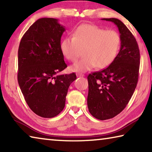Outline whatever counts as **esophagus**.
I'll return each mask as SVG.
<instances>
[{
  "mask_svg": "<svg viewBox=\"0 0 152 152\" xmlns=\"http://www.w3.org/2000/svg\"><path fill=\"white\" fill-rule=\"evenodd\" d=\"M76 76H77V77H84V74H77Z\"/></svg>",
  "mask_w": 152,
  "mask_h": 152,
  "instance_id": "1",
  "label": "esophagus"
}]
</instances>
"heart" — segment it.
Listing matches in <instances>:
<instances>
[{"label": "heart", "instance_id": "1", "mask_svg": "<svg viewBox=\"0 0 152 152\" xmlns=\"http://www.w3.org/2000/svg\"><path fill=\"white\" fill-rule=\"evenodd\" d=\"M121 37L114 30H107L96 25L82 24L76 28L73 37H66L60 42V50L67 60L74 61L84 49L81 60L70 67L76 72H85L97 66L104 68L117 57Z\"/></svg>", "mask_w": 152, "mask_h": 152}]
</instances>
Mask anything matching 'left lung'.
I'll use <instances>...</instances> for the list:
<instances>
[{
    "mask_svg": "<svg viewBox=\"0 0 152 152\" xmlns=\"http://www.w3.org/2000/svg\"><path fill=\"white\" fill-rule=\"evenodd\" d=\"M102 20L117 26L121 48L109 66L88 76L87 104L92 116L106 120L119 114L130 101L138 81L140 53L135 37L123 22L115 18Z\"/></svg>",
    "mask_w": 152,
    "mask_h": 152,
    "instance_id": "1",
    "label": "left lung"
}]
</instances>
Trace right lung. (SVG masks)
<instances>
[{
	"label": "right lung",
	"instance_id": "obj_1",
	"mask_svg": "<svg viewBox=\"0 0 152 152\" xmlns=\"http://www.w3.org/2000/svg\"><path fill=\"white\" fill-rule=\"evenodd\" d=\"M65 28L53 18L36 20L23 36L18 50L19 85L33 112L44 118L57 116L65 107L74 73L58 75L67 65L60 50Z\"/></svg>",
	"mask_w": 152,
	"mask_h": 152
}]
</instances>
